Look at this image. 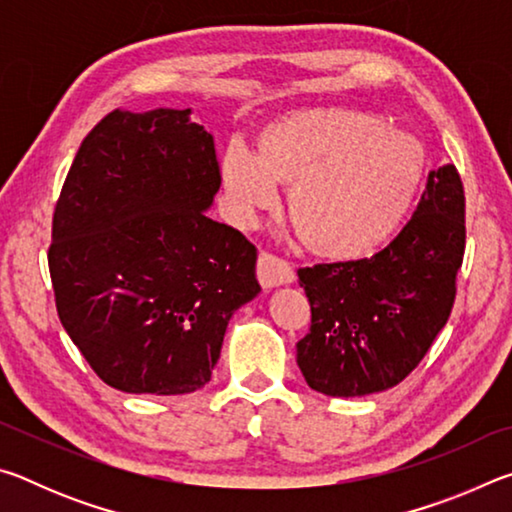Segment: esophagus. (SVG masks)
I'll list each match as a JSON object with an SVG mask.
<instances>
[{
	"instance_id": "34e87169",
	"label": "esophagus",
	"mask_w": 512,
	"mask_h": 512,
	"mask_svg": "<svg viewBox=\"0 0 512 512\" xmlns=\"http://www.w3.org/2000/svg\"><path fill=\"white\" fill-rule=\"evenodd\" d=\"M257 280L264 289H273L282 287V284H291L296 280V275H293L289 262H284V259L271 253H262L257 259Z\"/></svg>"
}]
</instances>
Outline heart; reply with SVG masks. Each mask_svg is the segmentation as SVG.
Returning a JSON list of instances; mask_svg holds the SVG:
<instances>
[{
    "label": "heart",
    "instance_id": "1",
    "mask_svg": "<svg viewBox=\"0 0 512 512\" xmlns=\"http://www.w3.org/2000/svg\"><path fill=\"white\" fill-rule=\"evenodd\" d=\"M424 173L418 137L348 108L289 112L268 124L257 153L230 144L221 180L237 219L250 223L291 189L289 219L311 253L363 259L388 244L411 212Z\"/></svg>",
    "mask_w": 512,
    "mask_h": 512
}]
</instances>
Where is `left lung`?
<instances>
[{"label":"left lung","mask_w":512,"mask_h":512,"mask_svg":"<svg viewBox=\"0 0 512 512\" xmlns=\"http://www.w3.org/2000/svg\"><path fill=\"white\" fill-rule=\"evenodd\" d=\"M463 253V183L445 164L429 171L411 221L384 250L300 268L311 327L296 348L309 388L361 397L400 384L452 314Z\"/></svg>","instance_id":"left-lung-1"}]
</instances>
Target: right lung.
Returning <instances> with one entry per match:
<instances>
[{
    "instance_id": "right-lung-1",
    "label": "right lung",
    "mask_w": 512,
    "mask_h": 512,
    "mask_svg": "<svg viewBox=\"0 0 512 512\" xmlns=\"http://www.w3.org/2000/svg\"><path fill=\"white\" fill-rule=\"evenodd\" d=\"M192 110H112L85 137L56 203L49 273L69 339L108 386L203 388L225 327L262 287L257 248L205 212L221 187Z\"/></svg>"
}]
</instances>
